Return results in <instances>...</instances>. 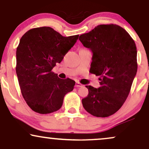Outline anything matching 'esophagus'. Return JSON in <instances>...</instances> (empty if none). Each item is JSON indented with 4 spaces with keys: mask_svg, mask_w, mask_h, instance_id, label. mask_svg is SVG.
Returning a JSON list of instances; mask_svg holds the SVG:
<instances>
[{
    "mask_svg": "<svg viewBox=\"0 0 149 149\" xmlns=\"http://www.w3.org/2000/svg\"><path fill=\"white\" fill-rule=\"evenodd\" d=\"M76 87H82V86H83V84H82L78 82H76Z\"/></svg>",
    "mask_w": 149,
    "mask_h": 149,
    "instance_id": "esophagus-1",
    "label": "esophagus"
}]
</instances>
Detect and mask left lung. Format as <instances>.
<instances>
[{"label": "left lung", "mask_w": 149, "mask_h": 149, "mask_svg": "<svg viewBox=\"0 0 149 149\" xmlns=\"http://www.w3.org/2000/svg\"><path fill=\"white\" fill-rule=\"evenodd\" d=\"M79 40L93 52L90 73L100 80L98 88L86 86L88 94L82 100L83 107L93 116H111L125 103L136 75L135 43L125 29L114 24L97 25Z\"/></svg>", "instance_id": "obj_1"}]
</instances>
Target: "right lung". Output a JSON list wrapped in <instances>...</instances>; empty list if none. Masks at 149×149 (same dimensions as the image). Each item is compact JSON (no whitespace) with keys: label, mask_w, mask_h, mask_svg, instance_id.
Returning a JSON list of instances; mask_svg holds the SVG:
<instances>
[{"label":"right lung","mask_w":149,"mask_h":149,"mask_svg":"<svg viewBox=\"0 0 149 149\" xmlns=\"http://www.w3.org/2000/svg\"><path fill=\"white\" fill-rule=\"evenodd\" d=\"M79 35L63 36L49 27L33 28L22 36L16 49V71L20 91L33 111L48 114L59 110L76 82L61 79L52 71L63 61Z\"/></svg>","instance_id":"1"}]
</instances>
